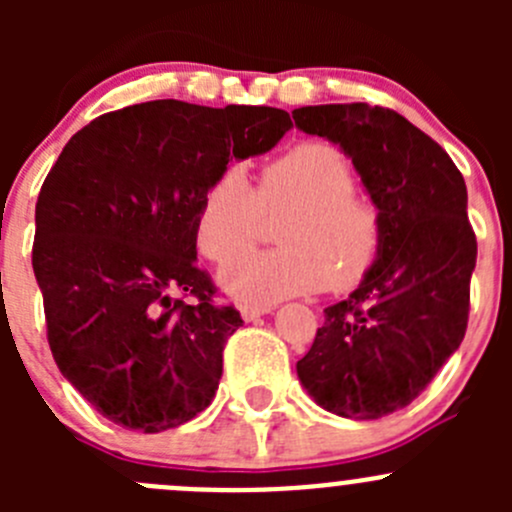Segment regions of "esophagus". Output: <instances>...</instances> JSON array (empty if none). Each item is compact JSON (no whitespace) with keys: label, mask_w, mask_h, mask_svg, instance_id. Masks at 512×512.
Wrapping results in <instances>:
<instances>
[{"label":"esophagus","mask_w":512,"mask_h":512,"mask_svg":"<svg viewBox=\"0 0 512 512\" xmlns=\"http://www.w3.org/2000/svg\"><path fill=\"white\" fill-rule=\"evenodd\" d=\"M272 307H267V304H240V314L245 322H252V319L262 317V314H270Z\"/></svg>","instance_id":"1"}]
</instances>
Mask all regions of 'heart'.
Listing matches in <instances>:
<instances>
[{"instance_id":"heart-1","label":"heart","mask_w":512,"mask_h":512,"mask_svg":"<svg viewBox=\"0 0 512 512\" xmlns=\"http://www.w3.org/2000/svg\"><path fill=\"white\" fill-rule=\"evenodd\" d=\"M352 163L337 146L304 141L262 165L257 185L242 168L210 183L195 218V242L208 260L223 262L256 239L262 214L286 215L280 253H251L225 267L220 282L242 302L272 304L329 287L359 285L379 257L381 213L354 188Z\"/></svg>"}]
</instances>
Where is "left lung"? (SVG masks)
<instances>
[{
    "mask_svg": "<svg viewBox=\"0 0 512 512\" xmlns=\"http://www.w3.org/2000/svg\"><path fill=\"white\" fill-rule=\"evenodd\" d=\"M292 118L352 158L384 223L374 267L324 309L297 376L332 414L389 416L426 389L466 337L478 255L466 180L433 138L391 108L327 103L294 108Z\"/></svg>",
    "mask_w": 512,
    "mask_h": 512,
    "instance_id": "1",
    "label": "left lung"
}]
</instances>
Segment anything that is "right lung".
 Returning a JSON list of instances; mask_svg holds the SVG:
<instances>
[{
	"label": "right lung",
	"mask_w": 512,
	"mask_h": 512,
	"mask_svg": "<svg viewBox=\"0 0 512 512\" xmlns=\"http://www.w3.org/2000/svg\"><path fill=\"white\" fill-rule=\"evenodd\" d=\"M289 128L282 108L163 98L94 118L49 170L32 250L46 337L108 421L158 433L210 406L242 317L215 307L195 262L200 200L227 163L272 151Z\"/></svg>",
	"instance_id": "add662e5"
}]
</instances>
